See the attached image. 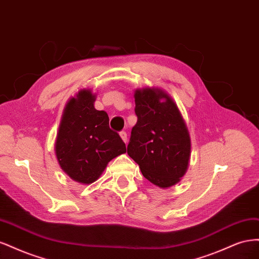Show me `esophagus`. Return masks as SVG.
<instances>
[{
    "instance_id": "esophagus-1",
    "label": "esophagus",
    "mask_w": 259,
    "mask_h": 259,
    "mask_svg": "<svg viewBox=\"0 0 259 259\" xmlns=\"http://www.w3.org/2000/svg\"><path fill=\"white\" fill-rule=\"evenodd\" d=\"M120 136H121V138H122V140H123L124 143L127 142V134H126V132H124V131L120 132Z\"/></svg>"
}]
</instances>
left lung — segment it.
Here are the masks:
<instances>
[{"label":"left lung","mask_w":259,"mask_h":259,"mask_svg":"<svg viewBox=\"0 0 259 259\" xmlns=\"http://www.w3.org/2000/svg\"><path fill=\"white\" fill-rule=\"evenodd\" d=\"M164 98L165 102H160ZM137 123L132 128L127 153L149 182L167 188L186 173L190 137L177 106L161 90L135 93Z\"/></svg>","instance_id":"obj_1"}]
</instances>
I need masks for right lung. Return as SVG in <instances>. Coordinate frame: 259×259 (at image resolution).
<instances>
[{"label":"right lung","instance_id":"right-lung-1","mask_svg":"<svg viewBox=\"0 0 259 259\" xmlns=\"http://www.w3.org/2000/svg\"><path fill=\"white\" fill-rule=\"evenodd\" d=\"M94 101L86 90L69 101L55 146L61 168L82 184L95 182L109 161L126 151L120 135L109 127L107 112L96 110Z\"/></svg>","mask_w":259,"mask_h":259}]
</instances>
